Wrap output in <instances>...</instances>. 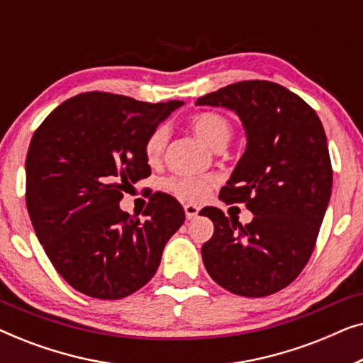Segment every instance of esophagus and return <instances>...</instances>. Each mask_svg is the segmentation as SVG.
<instances>
[{
    "label": "esophagus",
    "instance_id": "obj_1",
    "mask_svg": "<svg viewBox=\"0 0 363 363\" xmlns=\"http://www.w3.org/2000/svg\"><path fill=\"white\" fill-rule=\"evenodd\" d=\"M198 213H200V208L196 205H185V215L188 220H195L198 216Z\"/></svg>",
    "mask_w": 363,
    "mask_h": 363
}]
</instances>
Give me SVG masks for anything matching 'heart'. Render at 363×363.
<instances>
[{"label":"heart","mask_w":363,"mask_h":363,"mask_svg":"<svg viewBox=\"0 0 363 363\" xmlns=\"http://www.w3.org/2000/svg\"><path fill=\"white\" fill-rule=\"evenodd\" d=\"M191 128L196 137L213 150L226 147L231 138V123L225 116L216 112H203L191 118ZM167 143V130L158 127L148 135L145 142V157L153 163L160 158ZM211 180L206 178H170L165 188L185 201H201L211 190Z\"/></svg>","instance_id":"heart-1"}]
</instances>
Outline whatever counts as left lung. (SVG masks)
I'll list each match as a JSON object with an SVG mask.
<instances>
[{"mask_svg":"<svg viewBox=\"0 0 363 363\" xmlns=\"http://www.w3.org/2000/svg\"><path fill=\"white\" fill-rule=\"evenodd\" d=\"M195 106L225 107L242 123L246 150L220 200L245 203L242 226L210 206L215 225L201 246L211 279L233 294L264 297L289 286L309 261L332 193L324 127L299 96L279 84L242 81L200 97Z\"/></svg>","mask_w":363,"mask_h":363,"instance_id":"obj_1","label":"left lung"}]
</instances>
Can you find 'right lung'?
I'll return each mask as SVG.
<instances>
[{
    "label": "right lung",
    "mask_w": 363,
    "mask_h": 363,
    "mask_svg": "<svg viewBox=\"0 0 363 363\" xmlns=\"http://www.w3.org/2000/svg\"><path fill=\"white\" fill-rule=\"evenodd\" d=\"M182 106L86 92L54 108L33 135L29 218L52 266L82 294L122 299L140 289L185 221L182 205L167 193L150 198L145 221L118 205L127 188L150 175L148 135Z\"/></svg>",
    "instance_id": "obj_1"
}]
</instances>
